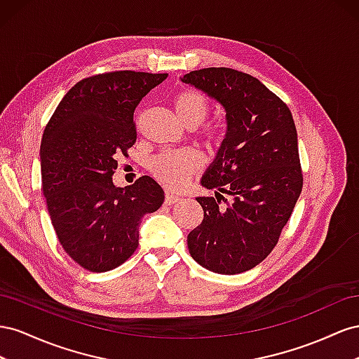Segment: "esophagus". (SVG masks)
Here are the masks:
<instances>
[{
	"label": "esophagus",
	"instance_id": "1",
	"mask_svg": "<svg viewBox=\"0 0 359 359\" xmlns=\"http://www.w3.org/2000/svg\"><path fill=\"white\" fill-rule=\"evenodd\" d=\"M182 198L179 196H176V194H171V192H165V204H168V206H171V204H176L177 201H180Z\"/></svg>",
	"mask_w": 359,
	"mask_h": 359
}]
</instances>
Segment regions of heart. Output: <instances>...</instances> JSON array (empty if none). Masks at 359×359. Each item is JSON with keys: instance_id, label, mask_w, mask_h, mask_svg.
Returning <instances> with one entry per match:
<instances>
[{"instance_id": "b5f03b06", "label": "heart", "mask_w": 359, "mask_h": 359, "mask_svg": "<svg viewBox=\"0 0 359 359\" xmlns=\"http://www.w3.org/2000/svg\"><path fill=\"white\" fill-rule=\"evenodd\" d=\"M174 112L183 125L194 129L200 126L209 114V100L197 90H183L174 97ZM203 137L213 144L222 137V128L210 123L203 129ZM200 156L194 150H168L150 162V170L155 177L168 188H182L194 171L200 167Z\"/></svg>"}]
</instances>
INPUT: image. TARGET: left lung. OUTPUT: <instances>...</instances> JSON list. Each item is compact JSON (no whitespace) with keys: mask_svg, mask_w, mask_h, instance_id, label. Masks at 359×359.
Wrapping results in <instances>:
<instances>
[{"mask_svg":"<svg viewBox=\"0 0 359 359\" xmlns=\"http://www.w3.org/2000/svg\"><path fill=\"white\" fill-rule=\"evenodd\" d=\"M180 79L219 102L227 120L225 138L201 177L215 197L197 198L204 218L188 234L189 254L217 273L250 271L275 248L302 191L292 112L257 78L239 70L208 67Z\"/></svg>","mask_w":359,"mask_h":359,"instance_id":"left-lung-1","label":"left lung"}]
</instances>
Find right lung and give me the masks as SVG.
Instances as JSON below:
<instances>
[{
  "mask_svg": "<svg viewBox=\"0 0 359 359\" xmlns=\"http://www.w3.org/2000/svg\"><path fill=\"white\" fill-rule=\"evenodd\" d=\"M167 74L120 70L90 76L61 99L40 144L42 188L65 251L91 272H107L135 252L141 218L163 191L149 176L118 188L117 159L135 144L134 112Z\"/></svg>",
  "mask_w": 359,
  "mask_h": 359,
  "instance_id": "right-lung-1",
  "label": "right lung"
}]
</instances>
